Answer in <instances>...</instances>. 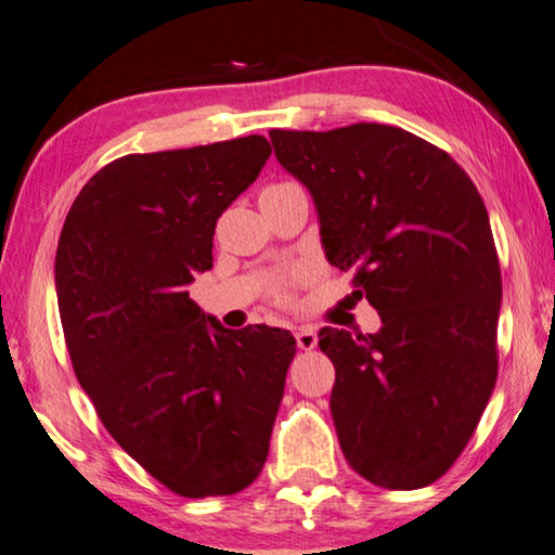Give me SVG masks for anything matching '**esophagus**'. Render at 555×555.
<instances>
[{"label": "esophagus", "mask_w": 555, "mask_h": 555, "mask_svg": "<svg viewBox=\"0 0 555 555\" xmlns=\"http://www.w3.org/2000/svg\"><path fill=\"white\" fill-rule=\"evenodd\" d=\"M295 341H298V349L311 351L315 349V344H319V334H315L313 326H300L295 331Z\"/></svg>", "instance_id": "obj_1"}]
</instances>
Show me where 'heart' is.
I'll list each match as a JSON object with an SVG mask.
<instances>
[{
    "label": "heart",
    "instance_id": "1",
    "mask_svg": "<svg viewBox=\"0 0 555 555\" xmlns=\"http://www.w3.org/2000/svg\"><path fill=\"white\" fill-rule=\"evenodd\" d=\"M291 189H300L298 183H291V181H283V183H272V185H268V189L262 191V196L264 193H278V191H291ZM291 285H293V278H280V280H275V283H272V298L275 300H287L291 298Z\"/></svg>",
    "mask_w": 555,
    "mask_h": 555
}]
</instances>
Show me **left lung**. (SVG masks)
Here are the masks:
<instances>
[{
  "label": "left lung",
  "mask_w": 555,
  "mask_h": 555,
  "mask_svg": "<svg viewBox=\"0 0 555 555\" xmlns=\"http://www.w3.org/2000/svg\"><path fill=\"white\" fill-rule=\"evenodd\" d=\"M311 191L328 262L354 272L377 334L323 326L331 415L351 469L385 489L434 485L469 443L498 383L502 275L477 185L400 127L272 129Z\"/></svg>",
  "instance_id": "1"
}]
</instances>
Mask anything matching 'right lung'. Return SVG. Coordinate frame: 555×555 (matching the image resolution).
<instances>
[{"label": "right lung", "mask_w": 555, "mask_h": 555, "mask_svg": "<svg viewBox=\"0 0 555 555\" xmlns=\"http://www.w3.org/2000/svg\"><path fill=\"white\" fill-rule=\"evenodd\" d=\"M272 153L262 134L125 155L78 193L55 293L78 383L104 428L181 498L260 477L295 357L291 331H229L189 298L214 229Z\"/></svg>", "instance_id": "add662e5"}]
</instances>
